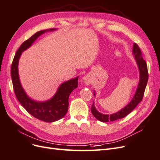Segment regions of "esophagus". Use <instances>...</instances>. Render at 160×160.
Returning <instances> with one entry per match:
<instances>
[{"instance_id": "esophagus-1", "label": "esophagus", "mask_w": 160, "mask_h": 160, "mask_svg": "<svg viewBox=\"0 0 160 160\" xmlns=\"http://www.w3.org/2000/svg\"><path fill=\"white\" fill-rule=\"evenodd\" d=\"M83 81L86 85H89L91 83V77L90 75H85L83 77Z\"/></svg>"}]
</instances>
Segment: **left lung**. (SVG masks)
Returning <instances> with one entry per match:
<instances>
[{"mask_svg": "<svg viewBox=\"0 0 160 160\" xmlns=\"http://www.w3.org/2000/svg\"><path fill=\"white\" fill-rule=\"evenodd\" d=\"M133 53L135 59H136V62L139 71V81L137 91L135 92V94L132 100L131 101V102L128 105L125 106L123 109L120 110L117 113L111 115H105L99 113V111H97V109H95L93 103L91 107V113L93 115L94 117L100 121V122H108L109 121H110V122H113V121L123 118L125 116L132 112V111L136 108V106L138 105V103H139L142 101L145 89H146L148 80V66L146 61L143 59L142 51L136 43H134L133 44ZM93 95H95V92H93Z\"/></svg>", "mask_w": 160, "mask_h": 160, "instance_id": "8db88e82", "label": "left lung"}]
</instances>
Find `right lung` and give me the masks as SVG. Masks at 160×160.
Listing matches in <instances>:
<instances>
[{"instance_id": "obj_1", "label": "right lung", "mask_w": 160, "mask_h": 160, "mask_svg": "<svg viewBox=\"0 0 160 160\" xmlns=\"http://www.w3.org/2000/svg\"><path fill=\"white\" fill-rule=\"evenodd\" d=\"M40 31L22 42L18 48L11 65V78L14 93L17 99L28 113L33 117L45 122H53L62 118L68 111L69 97L71 92L78 86V77L62 83L52 98L45 102H37L28 98L22 89L19 80L18 63L22 51L31 47L32 42L47 31Z\"/></svg>"}]
</instances>
